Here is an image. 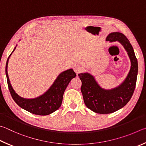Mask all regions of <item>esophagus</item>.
<instances>
[{
  "label": "esophagus",
  "mask_w": 146,
  "mask_h": 146,
  "mask_svg": "<svg viewBox=\"0 0 146 146\" xmlns=\"http://www.w3.org/2000/svg\"><path fill=\"white\" fill-rule=\"evenodd\" d=\"M73 69H74V70L75 72L76 73V74H80L83 70L82 67H81V66L80 65H74L73 66Z\"/></svg>",
  "instance_id": "34e87169"
}]
</instances>
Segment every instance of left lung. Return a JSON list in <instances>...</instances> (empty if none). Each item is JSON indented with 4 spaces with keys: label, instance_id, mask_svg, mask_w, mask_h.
Wrapping results in <instances>:
<instances>
[{
    "label": "left lung",
    "instance_id": "left-lung-1",
    "mask_svg": "<svg viewBox=\"0 0 146 146\" xmlns=\"http://www.w3.org/2000/svg\"><path fill=\"white\" fill-rule=\"evenodd\" d=\"M106 40L110 42L118 41L123 45L131 61V68L123 82L111 90L101 88L90 74H79L78 76L82 82L81 91L85 105L92 111L100 114L113 113L128 103L134 92L138 74L137 58L126 36L119 32L111 33L106 37Z\"/></svg>",
    "mask_w": 146,
    "mask_h": 146
}]
</instances>
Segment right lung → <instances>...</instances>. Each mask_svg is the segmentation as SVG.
<instances>
[{
  "mask_svg": "<svg viewBox=\"0 0 146 146\" xmlns=\"http://www.w3.org/2000/svg\"><path fill=\"white\" fill-rule=\"evenodd\" d=\"M15 48L16 47H15L13 51ZM11 54L7 60L6 75L10 94L15 103L22 108L30 113L39 115H47L57 110L61 105L63 94L66 88L67 87L71 80L76 76L74 71L70 68L61 72L48 90L43 95L34 99H25L19 96L15 92L10 83L7 70L9 58Z\"/></svg>",
  "mask_w": 146,
  "mask_h": 146,
  "instance_id": "obj_1",
  "label": "right lung"
}]
</instances>
